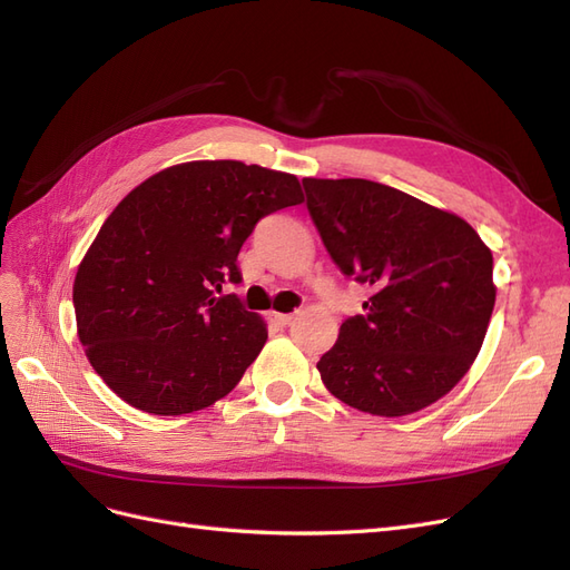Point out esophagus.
<instances>
[{
    "label": "esophagus",
    "instance_id": "1",
    "mask_svg": "<svg viewBox=\"0 0 570 570\" xmlns=\"http://www.w3.org/2000/svg\"><path fill=\"white\" fill-rule=\"evenodd\" d=\"M271 321H273L275 325L285 327V325H289L292 321H295V314H278V312H273V314H271Z\"/></svg>",
    "mask_w": 570,
    "mask_h": 570
}]
</instances>
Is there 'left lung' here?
Instances as JSON below:
<instances>
[{"label": "left lung", "instance_id": "obj_1", "mask_svg": "<svg viewBox=\"0 0 570 570\" xmlns=\"http://www.w3.org/2000/svg\"><path fill=\"white\" fill-rule=\"evenodd\" d=\"M306 206L344 275L373 289L316 364L327 392L409 416L471 371L494 308L492 252L461 216L364 178H304Z\"/></svg>", "mask_w": 570, "mask_h": 570}]
</instances>
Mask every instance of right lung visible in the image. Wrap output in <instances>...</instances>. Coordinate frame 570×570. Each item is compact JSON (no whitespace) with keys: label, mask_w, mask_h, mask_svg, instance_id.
Here are the masks:
<instances>
[{"label":"right lung","mask_w":570,"mask_h":570,"mask_svg":"<svg viewBox=\"0 0 570 570\" xmlns=\"http://www.w3.org/2000/svg\"><path fill=\"white\" fill-rule=\"evenodd\" d=\"M302 202L297 176L233 159L168 166L130 189L73 283L78 337L101 381L154 416L223 400L268 331L218 295L239 281L256 220Z\"/></svg>","instance_id":"right-lung-1"}]
</instances>
